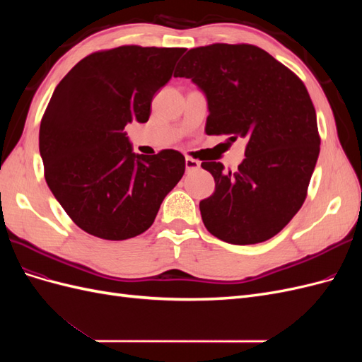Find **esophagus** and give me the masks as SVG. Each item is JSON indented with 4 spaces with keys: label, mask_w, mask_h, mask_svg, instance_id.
Listing matches in <instances>:
<instances>
[{
    "label": "esophagus",
    "mask_w": 362,
    "mask_h": 362,
    "mask_svg": "<svg viewBox=\"0 0 362 362\" xmlns=\"http://www.w3.org/2000/svg\"><path fill=\"white\" fill-rule=\"evenodd\" d=\"M201 169V163L198 160L193 158H185V170L187 172H193V170H199Z\"/></svg>",
    "instance_id": "esophagus-1"
}]
</instances>
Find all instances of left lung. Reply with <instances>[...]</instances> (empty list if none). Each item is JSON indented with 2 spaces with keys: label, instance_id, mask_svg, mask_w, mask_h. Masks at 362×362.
Here are the masks:
<instances>
[{
  "label": "left lung",
  "instance_id": "1",
  "mask_svg": "<svg viewBox=\"0 0 362 362\" xmlns=\"http://www.w3.org/2000/svg\"><path fill=\"white\" fill-rule=\"evenodd\" d=\"M175 76L190 78L205 95V133L246 141L235 172L201 166L216 182L199 202L205 228L231 245L276 235L300 210L320 152L308 90L288 68L254 45L214 43L189 49Z\"/></svg>",
  "mask_w": 362,
  "mask_h": 362
}]
</instances>
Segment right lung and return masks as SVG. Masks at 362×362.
Wrapping results in <instances>:
<instances>
[{"mask_svg": "<svg viewBox=\"0 0 362 362\" xmlns=\"http://www.w3.org/2000/svg\"><path fill=\"white\" fill-rule=\"evenodd\" d=\"M184 51L131 45L95 52L54 90L39 151L49 190L83 231L104 240L145 233L182 178L181 152L136 154L124 129L148 122L152 98Z\"/></svg>", "mask_w": 362, "mask_h": 362, "instance_id": "obj_1", "label": "right lung"}]
</instances>
